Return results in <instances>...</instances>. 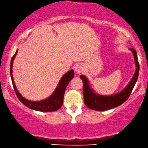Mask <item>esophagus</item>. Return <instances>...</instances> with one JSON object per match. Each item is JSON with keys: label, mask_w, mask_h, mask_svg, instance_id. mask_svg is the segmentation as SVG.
<instances>
[{"label": "esophagus", "mask_w": 148, "mask_h": 148, "mask_svg": "<svg viewBox=\"0 0 148 148\" xmlns=\"http://www.w3.org/2000/svg\"><path fill=\"white\" fill-rule=\"evenodd\" d=\"M75 71L76 73H82L84 71V66H83L82 64H78L75 66Z\"/></svg>", "instance_id": "esophagus-1"}]
</instances>
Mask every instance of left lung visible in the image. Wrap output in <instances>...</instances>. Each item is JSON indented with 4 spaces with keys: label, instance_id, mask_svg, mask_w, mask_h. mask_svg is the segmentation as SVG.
Returning a JSON list of instances; mask_svg holds the SVG:
<instances>
[{
    "label": "left lung",
    "instance_id": "1",
    "mask_svg": "<svg viewBox=\"0 0 148 148\" xmlns=\"http://www.w3.org/2000/svg\"><path fill=\"white\" fill-rule=\"evenodd\" d=\"M129 50L132 52L134 56L136 69L129 84L126 86V88L123 89L118 94L111 95V96H102V95L96 94L90 88V83L86 77L84 75L80 76V78L82 79L83 82V86H84L83 94H84V102L87 107L94 110L104 111L120 106L129 98L136 84L139 71V64L137 52L133 48H130Z\"/></svg>",
    "mask_w": 148,
    "mask_h": 148
}]
</instances>
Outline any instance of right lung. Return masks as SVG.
Segmentation results:
<instances>
[{
	"label": "right lung",
	"mask_w": 148,
	"mask_h": 148,
	"mask_svg": "<svg viewBox=\"0 0 148 148\" xmlns=\"http://www.w3.org/2000/svg\"><path fill=\"white\" fill-rule=\"evenodd\" d=\"M17 50L16 51L15 54H14L11 60V66H10V73H11V77L12 84H13L14 90L16 93L17 98L19 100L23 103L24 105L28 108L32 109V110H35L40 112H53L58 110V109L61 108L62 103H63V98L64 92H65L66 88L67 85L71 80L74 77V71L70 70L69 71L66 73L60 79L59 83H58L57 87L54 90L51 96L48 97V98L45 100L38 101V102H34V101H31L27 100L25 98H23L19 92H18L16 88L15 82H14L13 74H12V69H13V60L15 59V56L17 55Z\"/></svg>",
	"instance_id": "1"
}]
</instances>
